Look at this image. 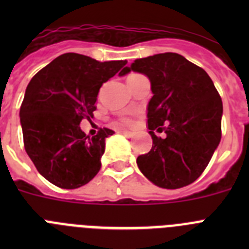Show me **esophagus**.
Instances as JSON below:
<instances>
[{
	"instance_id": "esophagus-1",
	"label": "esophagus",
	"mask_w": 249,
	"mask_h": 249,
	"mask_svg": "<svg viewBox=\"0 0 249 249\" xmlns=\"http://www.w3.org/2000/svg\"><path fill=\"white\" fill-rule=\"evenodd\" d=\"M121 133H122V135H124V136H127V137H133V133H132V132H129V131H126V129L121 131Z\"/></svg>"
}]
</instances>
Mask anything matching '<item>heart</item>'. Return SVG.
<instances>
[{"instance_id": "heart-1", "label": "heart", "mask_w": 249, "mask_h": 249, "mask_svg": "<svg viewBox=\"0 0 249 249\" xmlns=\"http://www.w3.org/2000/svg\"><path fill=\"white\" fill-rule=\"evenodd\" d=\"M132 76H133V74H132Z\"/></svg>"}]
</instances>
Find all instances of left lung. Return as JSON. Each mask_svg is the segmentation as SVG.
<instances>
[{
    "mask_svg": "<svg viewBox=\"0 0 249 249\" xmlns=\"http://www.w3.org/2000/svg\"><path fill=\"white\" fill-rule=\"evenodd\" d=\"M131 71L148 77L153 93L147 106L153 143L148 153L138 156V168L160 188L188 186L206 169L221 141L218 92L203 68L172 52L136 59L120 76ZM155 130L166 137L157 138Z\"/></svg>",
    "mask_w": 249,
    "mask_h": 249,
    "instance_id": "obj_1",
    "label": "left lung"
}]
</instances>
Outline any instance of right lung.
<instances>
[{
	"label": "right lung",
	"mask_w": 249,
	"mask_h": 249,
	"mask_svg": "<svg viewBox=\"0 0 249 249\" xmlns=\"http://www.w3.org/2000/svg\"><path fill=\"white\" fill-rule=\"evenodd\" d=\"M126 63L65 53L28 83L19 109L25 149L39 175L54 186L74 190L100 171L105 141L114 132L103 128L89 137L80 123L93 117L101 86Z\"/></svg>",
	"instance_id": "right-lung-1"
}]
</instances>
